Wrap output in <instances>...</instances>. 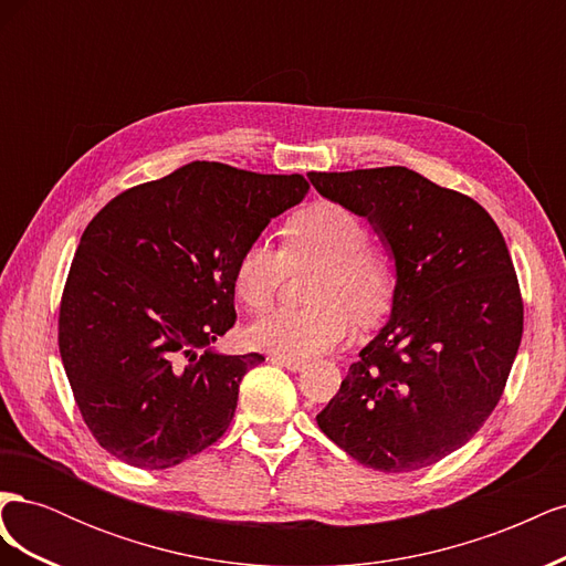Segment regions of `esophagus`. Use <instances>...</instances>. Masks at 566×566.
<instances>
[{"mask_svg": "<svg viewBox=\"0 0 566 566\" xmlns=\"http://www.w3.org/2000/svg\"><path fill=\"white\" fill-rule=\"evenodd\" d=\"M271 364H276L290 373H302L306 368L304 361H290V358H281V356H271Z\"/></svg>", "mask_w": 566, "mask_h": 566, "instance_id": "1", "label": "esophagus"}]
</instances>
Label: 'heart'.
<instances>
[{
    "mask_svg": "<svg viewBox=\"0 0 566 566\" xmlns=\"http://www.w3.org/2000/svg\"><path fill=\"white\" fill-rule=\"evenodd\" d=\"M285 252L266 241L250 243L238 256L235 295L250 310H266L285 281L287 264L323 262L310 310H279L256 318L248 328L254 349L310 361L347 342L356 318H380L391 300V271L368 248V227L356 212L337 202L318 200L285 221Z\"/></svg>",
    "mask_w": 566,
    "mask_h": 566,
    "instance_id": "b5f03b06",
    "label": "heart"
}]
</instances>
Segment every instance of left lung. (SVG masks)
Here are the masks:
<instances>
[{
  "label": "left lung",
  "instance_id": "obj_1",
  "mask_svg": "<svg viewBox=\"0 0 566 566\" xmlns=\"http://www.w3.org/2000/svg\"><path fill=\"white\" fill-rule=\"evenodd\" d=\"M306 177L364 217L394 264L389 321L316 422L366 468H430L486 422L520 349L524 306L505 238L482 205L408 167Z\"/></svg>",
  "mask_w": 566,
  "mask_h": 566
}]
</instances>
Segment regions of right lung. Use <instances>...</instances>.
Returning a JSON list of instances; mask_svg holds the SVG:
<instances>
[{
    "label": "right lung",
    "instance_id": "1",
    "mask_svg": "<svg viewBox=\"0 0 566 566\" xmlns=\"http://www.w3.org/2000/svg\"><path fill=\"white\" fill-rule=\"evenodd\" d=\"M302 175L188 163L113 198L67 273L59 347L80 413L117 460L165 470L224 434L238 385L264 361L212 345L235 323L233 273Z\"/></svg>",
    "mask_w": 566,
    "mask_h": 566
}]
</instances>
